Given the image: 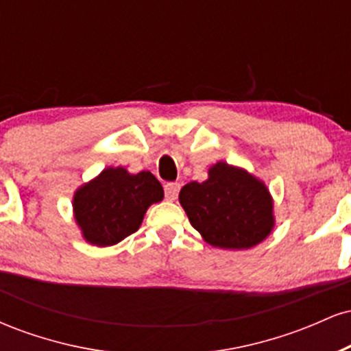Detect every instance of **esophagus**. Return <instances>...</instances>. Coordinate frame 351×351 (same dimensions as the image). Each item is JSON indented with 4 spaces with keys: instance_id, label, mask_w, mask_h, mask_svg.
Masks as SVG:
<instances>
[{
    "instance_id": "34e87169",
    "label": "esophagus",
    "mask_w": 351,
    "mask_h": 351,
    "mask_svg": "<svg viewBox=\"0 0 351 351\" xmlns=\"http://www.w3.org/2000/svg\"><path fill=\"white\" fill-rule=\"evenodd\" d=\"M180 193V183H167L165 184V196L168 201H175Z\"/></svg>"
}]
</instances>
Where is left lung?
Wrapping results in <instances>:
<instances>
[{
	"label": "left lung",
	"instance_id": "left-lung-1",
	"mask_svg": "<svg viewBox=\"0 0 351 351\" xmlns=\"http://www.w3.org/2000/svg\"><path fill=\"white\" fill-rule=\"evenodd\" d=\"M178 199L191 226L213 247L251 249L276 226L274 199L264 181L226 162L209 167L203 183L184 184Z\"/></svg>",
	"mask_w": 351,
	"mask_h": 351
}]
</instances>
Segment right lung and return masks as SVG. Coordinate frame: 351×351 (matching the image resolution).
Wrapping results in <instances>:
<instances>
[{
  "instance_id": "right-lung-1",
  "label": "right lung",
  "mask_w": 351,
  "mask_h": 351,
  "mask_svg": "<svg viewBox=\"0 0 351 351\" xmlns=\"http://www.w3.org/2000/svg\"><path fill=\"white\" fill-rule=\"evenodd\" d=\"M163 196L162 183L150 171L134 175L127 168L107 167L75 189L72 211L86 243L107 247L138 231L147 209Z\"/></svg>"
}]
</instances>
